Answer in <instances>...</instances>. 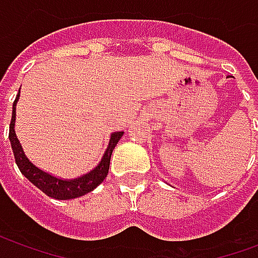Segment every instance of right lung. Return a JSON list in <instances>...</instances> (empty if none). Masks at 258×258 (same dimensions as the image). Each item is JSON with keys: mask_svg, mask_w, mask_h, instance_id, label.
<instances>
[{"mask_svg": "<svg viewBox=\"0 0 258 258\" xmlns=\"http://www.w3.org/2000/svg\"><path fill=\"white\" fill-rule=\"evenodd\" d=\"M19 95L20 90L14 102V106H12V118H11V124H9V141H11V146H12V151H14L15 162L18 164L20 173L23 174L31 184L36 185L38 189L42 190L45 195H48L49 198H53V199L58 200L76 199V198H80V196H83V195L95 189L96 186L106 178L112 152L114 149V146L117 145L121 135L124 134V131H117V133H113L110 135L106 152H105V155L102 157L101 163L92 171H90L88 174H84V175H81V177L76 179L56 178V177H53L51 174L42 171L41 168L36 167L27 159L25 152H23V148H22L19 140H18V137L15 134L16 102L19 101Z\"/></svg>", "mask_w": 258, "mask_h": 258, "instance_id": "obj_1", "label": "right lung"}]
</instances>
